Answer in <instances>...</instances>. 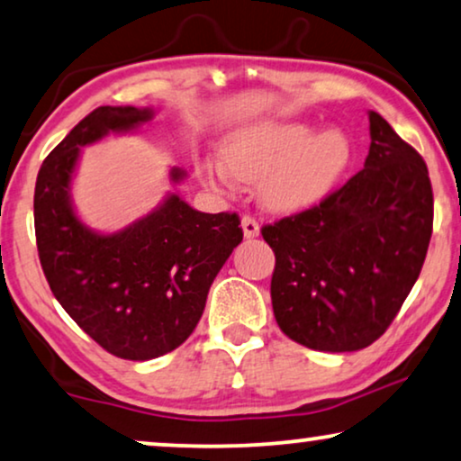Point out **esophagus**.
<instances>
[{
  "label": "esophagus",
  "instance_id": "obj_1",
  "mask_svg": "<svg viewBox=\"0 0 461 461\" xmlns=\"http://www.w3.org/2000/svg\"><path fill=\"white\" fill-rule=\"evenodd\" d=\"M242 231H244V238L250 240V238H257L258 233H261V228H258L257 219L255 217H242Z\"/></svg>",
  "mask_w": 461,
  "mask_h": 461
}]
</instances>
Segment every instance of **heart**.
I'll list each match as a JSON object with an SVG mask.
<instances>
[{"label": "heart", "mask_w": 461, "mask_h": 461, "mask_svg": "<svg viewBox=\"0 0 461 461\" xmlns=\"http://www.w3.org/2000/svg\"><path fill=\"white\" fill-rule=\"evenodd\" d=\"M223 160L204 158L211 184L236 187V179L258 184L271 211L298 212L320 206L351 171L353 140L340 127L315 131L307 122L280 121L233 131L223 141Z\"/></svg>", "instance_id": "heart-1"}]
</instances>
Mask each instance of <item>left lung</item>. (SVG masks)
Returning <instances> with one entry per match:
<instances>
[{"instance_id":"obj_1","label":"left lung","mask_w":461,"mask_h":461,"mask_svg":"<svg viewBox=\"0 0 461 461\" xmlns=\"http://www.w3.org/2000/svg\"><path fill=\"white\" fill-rule=\"evenodd\" d=\"M361 171L315 209L261 230L276 252L271 304L288 339L351 353L378 340L422 271L432 185L422 157L369 110Z\"/></svg>"}]
</instances>
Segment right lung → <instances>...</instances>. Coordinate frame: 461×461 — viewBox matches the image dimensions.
<instances>
[{"instance_id": "1", "label": "right lung", "mask_w": 461, "mask_h": 461, "mask_svg": "<svg viewBox=\"0 0 461 461\" xmlns=\"http://www.w3.org/2000/svg\"><path fill=\"white\" fill-rule=\"evenodd\" d=\"M152 119V108H95L43 160L33 203L39 261L56 301L102 348L131 361L160 357L187 340L244 236L236 212H200L175 192L119 231L81 221L70 196L81 148ZM168 179L181 184L185 171L173 167Z\"/></svg>"}]
</instances>
